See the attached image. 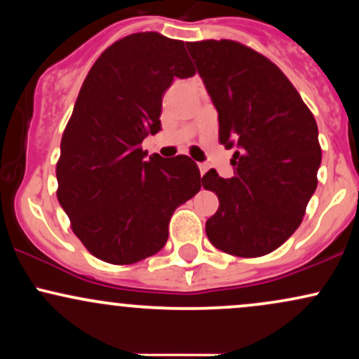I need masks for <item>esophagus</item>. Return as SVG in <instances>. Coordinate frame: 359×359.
<instances>
[{"label":"esophagus","instance_id":"esophagus-1","mask_svg":"<svg viewBox=\"0 0 359 359\" xmlns=\"http://www.w3.org/2000/svg\"><path fill=\"white\" fill-rule=\"evenodd\" d=\"M199 170H201V174H205V172H208L209 170V165H208V163H199Z\"/></svg>","mask_w":359,"mask_h":359}]
</instances>
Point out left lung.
<instances>
[{
	"label": "left lung",
	"mask_w": 359,
	"mask_h": 359,
	"mask_svg": "<svg viewBox=\"0 0 359 359\" xmlns=\"http://www.w3.org/2000/svg\"><path fill=\"white\" fill-rule=\"evenodd\" d=\"M219 121V142L236 148L234 175L211 168L203 185L219 209L205 222L217 250L253 258L283 245L302 222L320 167L316 119L273 62L233 40L189 42Z\"/></svg>",
	"instance_id": "left-lung-1"
}]
</instances>
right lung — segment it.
Listing matches in <instances>:
<instances>
[{"instance_id": "1", "label": "right lung", "mask_w": 359, "mask_h": 359, "mask_svg": "<svg viewBox=\"0 0 359 359\" xmlns=\"http://www.w3.org/2000/svg\"><path fill=\"white\" fill-rule=\"evenodd\" d=\"M194 76L184 42L145 32L114 42L94 62L65 126L57 199L90 255L130 265L158 253L180 204L201 191L187 155L142 150L162 130L163 93Z\"/></svg>"}]
</instances>
